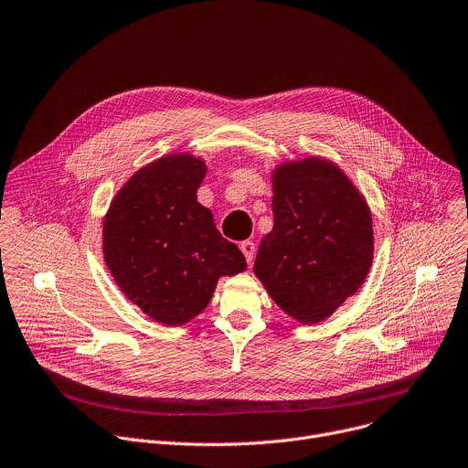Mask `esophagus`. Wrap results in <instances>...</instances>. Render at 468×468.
<instances>
[{
  "instance_id": "34e87169",
  "label": "esophagus",
  "mask_w": 468,
  "mask_h": 468,
  "mask_svg": "<svg viewBox=\"0 0 468 468\" xmlns=\"http://www.w3.org/2000/svg\"><path fill=\"white\" fill-rule=\"evenodd\" d=\"M240 251L244 253L248 265H251L253 256H256V244H253L251 240H244V242H240Z\"/></svg>"
}]
</instances>
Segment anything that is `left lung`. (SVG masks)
Instances as JSON below:
<instances>
[{
  "label": "left lung",
  "mask_w": 468,
  "mask_h": 468,
  "mask_svg": "<svg viewBox=\"0 0 468 468\" xmlns=\"http://www.w3.org/2000/svg\"><path fill=\"white\" fill-rule=\"evenodd\" d=\"M274 226L253 274L291 319L317 324L362 287L373 263L371 208L335 162L304 156L272 172Z\"/></svg>",
  "instance_id": "obj_1"
}]
</instances>
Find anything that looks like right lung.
<instances>
[{
  "instance_id": "1",
  "label": "right lung",
  "mask_w": 468,
  "mask_h": 468,
  "mask_svg": "<svg viewBox=\"0 0 468 468\" xmlns=\"http://www.w3.org/2000/svg\"><path fill=\"white\" fill-rule=\"evenodd\" d=\"M207 174L201 156H160L113 196L102 222L104 263L126 299L165 326L199 315L222 276L246 271L197 201Z\"/></svg>"
}]
</instances>
